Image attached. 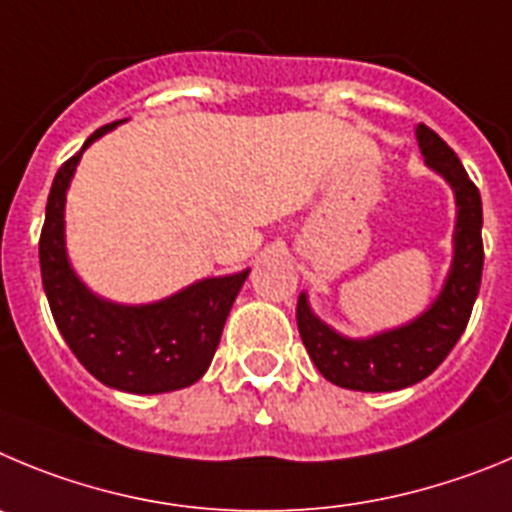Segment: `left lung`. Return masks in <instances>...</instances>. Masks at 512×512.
Returning <instances> with one entry per match:
<instances>
[{"label":"left lung","mask_w":512,"mask_h":512,"mask_svg":"<svg viewBox=\"0 0 512 512\" xmlns=\"http://www.w3.org/2000/svg\"><path fill=\"white\" fill-rule=\"evenodd\" d=\"M416 140L428 168H434L457 196L454 260L439 298L416 321L370 339H347L311 311L301 293L296 321L308 357L329 382L362 393H390L428 377L467 329L482 283V199L457 153L431 127L418 124Z\"/></svg>","instance_id":"left-lung-1"}]
</instances>
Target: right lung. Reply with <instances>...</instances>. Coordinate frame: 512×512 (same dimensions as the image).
Returning <instances> with one entry per match:
<instances>
[{
  "label": "right lung",
  "instance_id": "add662e5",
  "mask_svg": "<svg viewBox=\"0 0 512 512\" xmlns=\"http://www.w3.org/2000/svg\"><path fill=\"white\" fill-rule=\"evenodd\" d=\"M117 122L96 130L81 153ZM81 153L55 173L40 232V273L58 331L76 359L107 388L135 395L181 390L201 380L214 359L224 321L250 270L206 278L147 306L104 301L73 273L66 255L63 206Z\"/></svg>",
  "mask_w": 512,
  "mask_h": 512
}]
</instances>
